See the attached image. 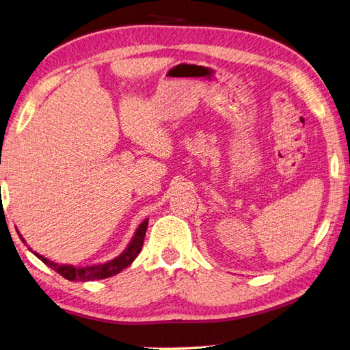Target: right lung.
Wrapping results in <instances>:
<instances>
[{
  "label": "right lung",
  "instance_id": "1",
  "mask_svg": "<svg viewBox=\"0 0 350 350\" xmlns=\"http://www.w3.org/2000/svg\"><path fill=\"white\" fill-rule=\"evenodd\" d=\"M148 222L149 219H146L134 232V237L129 241V245L126 246V249L122 252V254L116 258L110 259V261L104 262V264H95V265H85V267H76V265H68V264H58L53 262L51 259L44 258L43 255L37 254V252H32L31 247H28L32 254H34L38 259L51 267L52 270H55L56 273H59L62 278H65L67 280L71 282H89V280H100V279H107L115 275L118 273H120L124 268H126L129 264H133L134 259L138 256V254L142 252L143 247V241H144V235H146V230H148ZM19 234V231H18ZM21 240L25 243L22 235L19 234Z\"/></svg>",
  "mask_w": 350,
  "mask_h": 350
}]
</instances>
